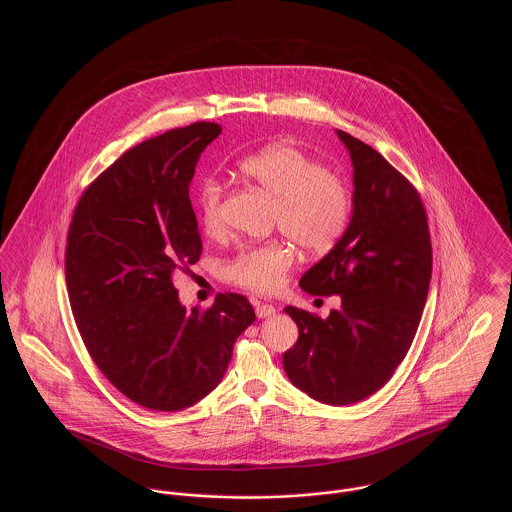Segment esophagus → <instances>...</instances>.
<instances>
[{
	"label": "esophagus",
	"instance_id": "esophagus-1",
	"mask_svg": "<svg viewBox=\"0 0 512 512\" xmlns=\"http://www.w3.org/2000/svg\"><path fill=\"white\" fill-rule=\"evenodd\" d=\"M255 313H257V317L259 318L272 317V315L276 313V307H274V305H270V303H261V305H257Z\"/></svg>",
	"mask_w": 512,
	"mask_h": 512
}]
</instances>
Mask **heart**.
<instances>
[{
    "instance_id": "heart-1",
    "label": "heart",
    "mask_w": 512,
    "mask_h": 512,
    "mask_svg": "<svg viewBox=\"0 0 512 512\" xmlns=\"http://www.w3.org/2000/svg\"><path fill=\"white\" fill-rule=\"evenodd\" d=\"M240 176L274 199V222L311 253H326L338 244L351 219V190L338 172L292 144L263 147L238 163ZM224 188L207 178L195 195L197 217L207 236L224 230ZM297 257L284 238L244 245L224 267L230 282L255 292L278 290Z\"/></svg>"
}]
</instances>
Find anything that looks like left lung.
I'll return each instance as SVG.
<instances>
[{
    "label": "left lung",
    "mask_w": 512,
    "mask_h": 512,
    "mask_svg": "<svg viewBox=\"0 0 512 512\" xmlns=\"http://www.w3.org/2000/svg\"><path fill=\"white\" fill-rule=\"evenodd\" d=\"M353 163V215L340 242L299 286L340 295L320 318L284 311L299 328L284 370L293 386L326 405H349L380 390L414 340L432 278V244L413 184L365 142L338 130Z\"/></svg>",
    "instance_id": "left-lung-1"
}]
</instances>
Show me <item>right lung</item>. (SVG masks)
<instances>
[{
	"label": "right lung",
	"instance_id": "right-lung-1",
	"mask_svg": "<svg viewBox=\"0 0 512 512\" xmlns=\"http://www.w3.org/2000/svg\"><path fill=\"white\" fill-rule=\"evenodd\" d=\"M217 122L167 130L86 188L67 236L65 278L82 341L103 376L151 411H182L215 390L255 311L219 293L182 307L172 284L201 255L190 182Z\"/></svg>",
	"mask_w": 512,
	"mask_h": 512
}]
</instances>
